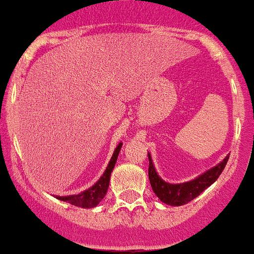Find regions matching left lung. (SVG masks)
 Wrapping results in <instances>:
<instances>
[{
	"mask_svg": "<svg viewBox=\"0 0 254 254\" xmlns=\"http://www.w3.org/2000/svg\"><path fill=\"white\" fill-rule=\"evenodd\" d=\"M149 158V168H148V176H149L150 186H152L153 191L158 198H161L162 202L172 206H181V205L187 204L190 201H192L193 198L197 197L204 190H206L210 185H212L221 175L223 170L225 168L229 157H225L223 162L215 166L214 168L209 170L207 172L202 173L198 176L197 178L192 180L190 182H185V184L172 185L168 182H164L158 173L155 172V168L153 166L152 158L150 154H148Z\"/></svg>",
	"mask_w": 254,
	"mask_h": 254,
	"instance_id": "obj_1",
	"label": "left lung"
}]
</instances>
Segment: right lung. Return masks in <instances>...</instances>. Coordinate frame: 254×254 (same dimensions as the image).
Listing matches in <instances>:
<instances>
[{
  "mask_svg": "<svg viewBox=\"0 0 254 254\" xmlns=\"http://www.w3.org/2000/svg\"><path fill=\"white\" fill-rule=\"evenodd\" d=\"M123 144L120 143L116 147L115 152H114L113 157H111L110 162L107 164L106 170H105L104 175L101 176L99 181L96 182L91 189L86 190L83 192L78 193V195H72V196H64V197H57L62 201H65L68 204L74 205V206H81L84 209H91V207L97 206L100 204V201L105 197L107 192V187H109V182H110V176L114 170V166L116 163L118 155L120 149H122Z\"/></svg>",
  "mask_w": 254,
  "mask_h": 254,
  "instance_id": "1",
  "label": "right lung"
}]
</instances>
